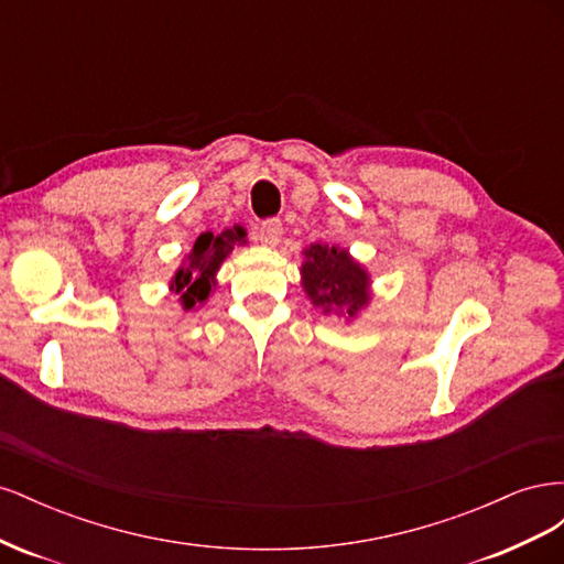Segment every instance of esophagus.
<instances>
[{
  "instance_id": "esophagus-1",
  "label": "esophagus",
  "mask_w": 564,
  "mask_h": 564,
  "mask_svg": "<svg viewBox=\"0 0 564 564\" xmlns=\"http://www.w3.org/2000/svg\"><path fill=\"white\" fill-rule=\"evenodd\" d=\"M259 240L263 247H278L280 240H282V224L278 218H270V220H263L261 228H259Z\"/></svg>"
}]
</instances>
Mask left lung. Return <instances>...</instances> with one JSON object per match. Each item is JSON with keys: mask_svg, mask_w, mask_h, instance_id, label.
<instances>
[{"mask_svg": "<svg viewBox=\"0 0 564 564\" xmlns=\"http://www.w3.org/2000/svg\"><path fill=\"white\" fill-rule=\"evenodd\" d=\"M301 286L315 308L324 315L355 322L371 303L369 270L338 245H311L303 249Z\"/></svg>", "mask_w": 564, "mask_h": 564, "instance_id": "obj_1", "label": "left lung"}]
</instances>
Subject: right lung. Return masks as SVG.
<instances>
[{
	"mask_svg": "<svg viewBox=\"0 0 564 564\" xmlns=\"http://www.w3.org/2000/svg\"><path fill=\"white\" fill-rule=\"evenodd\" d=\"M247 245V230L242 226H232L220 232H202L193 249L169 280V292L178 296L181 308L185 313L199 311L209 296L216 292V275L220 265L230 256L235 247Z\"/></svg>",
	"mask_w": 564,
	"mask_h": 564,
	"instance_id": "1",
	"label": "right lung"
}]
</instances>
